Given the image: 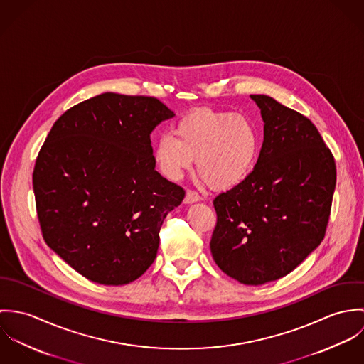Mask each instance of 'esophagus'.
Here are the masks:
<instances>
[{
  "mask_svg": "<svg viewBox=\"0 0 364 364\" xmlns=\"http://www.w3.org/2000/svg\"><path fill=\"white\" fill-rule=\"evenodd\" d=\"M202 198H200V195L198 193V192H195V191H188L186 192V195H185V203L186 205H189V203H195V202H199Z\"/></svg>",
  "mask_w": 364,
  "mask_h": 364,
  "instance_id": "1",
  "label": "esophagus"
}]
</instances>
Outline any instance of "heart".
Wrapping results in <instances>:
<instances>
[{
    "label": "heart",
    "instance_id": "1",
    "mask_svg": "<svg viewBox=\"0 0 364 364\" xmlns=\"http://www.w3.org/2000/svg\"><path fill=\"white\" fill-rule=\"evenodd\" d=\"M175 134L162 133L154 144L159 172L179 181L198 158V172L217 191L244 183L254 172L260 151V134L251 117L232 110L199 107L182 116Z\"/></svg>",
    "mask_w": 364,
    "mask_h": 364
}]
</instances>
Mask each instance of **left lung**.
Masks as SVG:
<instances>
[{"mask_svg": "<svg viewBox=\"0 0 364 364\" xmlns=\"http://www.w3.org/2000/svg\"><path fill=\"white\" fill-rule=\"evenodd\" d=\"M263 144L251 176L213 205L210 250L217 266L250 286L294 270L325 237L336 166L311 120L267 95H251Z\"/></svg>", "mask_w": 364, "mask_h": 364, "instance_id": "1", "label": "left lung"}]
</instances>
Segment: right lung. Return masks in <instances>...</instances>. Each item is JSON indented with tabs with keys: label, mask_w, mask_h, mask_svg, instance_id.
I'll return each instance as SVG.
<instances>
[{
	"label": "right lung",
	"mask_w": 364,
	"mask_h": 364,
	"mask_svg": "<svg viewBox=\"0 0 364 364\" xmlns=\"http://www.w3.org/2000/svg\"><path fill=\"white\" fill-rule=\"evenodd\" d=\"M173 112L153 97L105 92L64 112L33 169L43 238L91 282L122 286L156 259L185 191L156 171L150 134Z\"/></svg>",
	"instance_id": "add662e5"
}]
</instances>
